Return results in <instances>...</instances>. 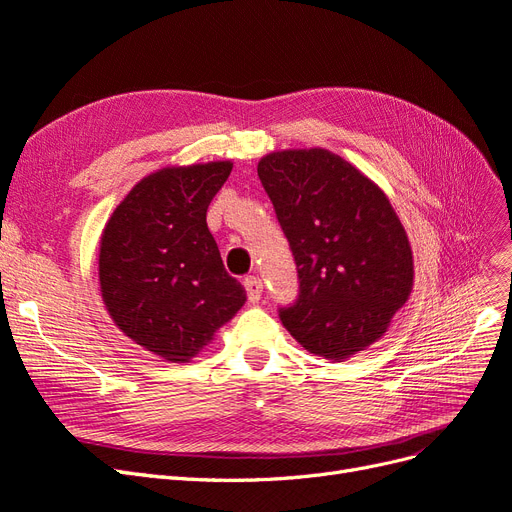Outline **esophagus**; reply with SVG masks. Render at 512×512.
Listing matches in <instances>:
<instances>
[{
    "label": "esophagus",
    "instance_id": "34e87169",
    "mask_svg": "<svg viewBox=\"0 0 512 512\" xmlns=\"http://www.w3.org/2000/svg\"><path fill=\"white\" fill-rule=\"evenodd\" d=\"M243 286L247 290V299H250L252 303H258L260 297H262V280H260V277H256V275L245 277Z\"/></svg>",
    "mask_w": 512,
    "mask_h": 512
}]
</instances>
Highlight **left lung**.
Returning <instances> with one entry per match:
<instances>
[{
  "mask_svg": "<svg viewBox=\"0 0 512 512\" xmlns=\"http://www.w3.org/2000/svg\"><path fill=\"white\" fill-rule=\"evenodd\" d=\"M297 262L299 297L280 307L312 354L344 361L389 329L412 292L414 265L389 198L329 149L273 151L258 162Z\"/></svg>",
  "mask_w": 512,
  "mask_h": 512,
  "instance_id": "1",
  "label": "left lung"
}]
</instances>
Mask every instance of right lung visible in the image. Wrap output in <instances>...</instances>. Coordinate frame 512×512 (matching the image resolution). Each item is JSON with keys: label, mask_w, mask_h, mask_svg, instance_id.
<instances>
[{"label": "right lung", "mask_w": 512, "mask_h": 512, "mask_svg": "<svg viewBox=\"0 0 512 512\" xmlns=\"http://www.w3.org/2000/svg\"><path fill=\"white\" fill-rule=\"evenodd\" d=\"M232 162L166 166L138 181L100 239V290L134 344L188 363L245 303L230 277L207 209Z\"/></svg>", "instance_id": "add662e5"}]
</instances>
